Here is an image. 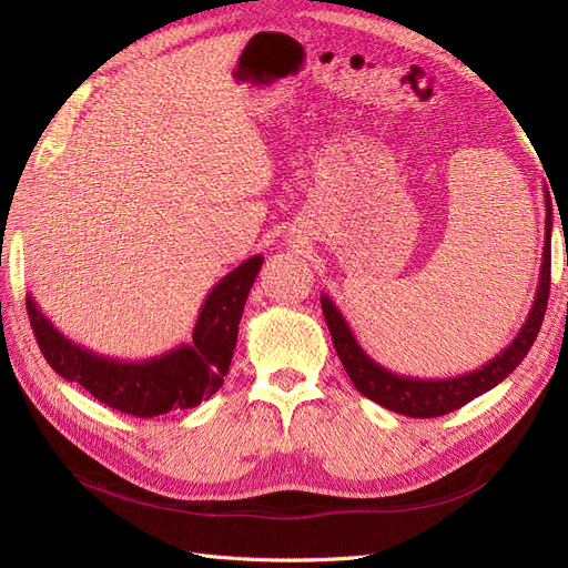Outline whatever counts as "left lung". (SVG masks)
Returning <instances> with one entry per match:
<instances>
[{"label": "left lung", "instance_id": "1", "mask_svg": "<svg viewBox=\"0 0 568 568\" xmlns=\"http://www.w3.org/2000/svg\"><path fill=\"white\" fill-rule=\"evenodd\" d=\"M545 244L536 301H532L524 326L519 334L514 336L509 346L500 355H495L490 363L474 372L450 376V379H412V376L395 374L382 367L363 351V346H359L346 317L341 315L334 301L322 294L320 301L326 326H329L334 348L343 367H346L353 386L363 395H367L369 400L379 403L390 412H398V415L415 419H428L448 415V412L464 407L474 398H478L480 393H486L500 382H505L507 376L521 365V359L530 351L532 341H536L549 298V265H552V201H549V192H545Z\"/></svg>", "mask_w": 568, "mask_h": 568}]
</instances>
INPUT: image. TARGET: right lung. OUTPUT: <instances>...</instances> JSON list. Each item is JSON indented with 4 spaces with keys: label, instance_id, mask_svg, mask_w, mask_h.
Masks as SVG:
<instances>
[{
    "label": "right lung",
    "instance_id": "obj_1",
    "mask_svg": "<svg viewBox=\"0 0 568 568\" xmlns=\"http://www.w3.org/2000/svg\"><path fill=\"white\" fill-rule=\"evenodd\" d=\"M263 255H253L222 277L205 296L194 324L192 343L149 359H118L99 355L65 338L26 296L30 326L38 346L59 376L88 388L99 403L132 417H159L173 409H189L209 400L230 369L239 322L261 272Z\"/></svg>",
    "mask_w": 568,
    "mask_h": 568
}]
</instances>
